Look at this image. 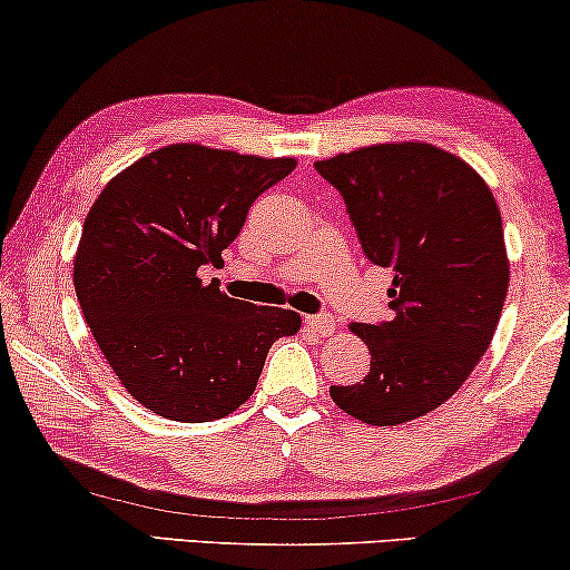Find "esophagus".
Here are the masks:
<instances>
[{
  "label": "esophagus",
  "mask_w": 570,
  "mask_h": 570,
  "mask_svg": "<svg viewBox=\"0 0 570 570\" xmlns=\"http://www.w3.org/2000/svg\"><path fill=\"white\" fill-rule=\"evenodd\" d=\"M303 324H306V330H312L322 337H327V335H332V332H335V316H330V314L306 316V322H303Z\"/></svg>",
  "instance_id": "esophagus-1"
}]
</instances>
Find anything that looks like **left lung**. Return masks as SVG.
<instances>
[{"label":"left lung","mask_w":570,"mask_h":570,"mask_svg":"<svg viewBox=\"0 0 570 570\" xmlns=\"http://www.w3.org/2000/svg\"><path fill=\"white\" fill-rule=\"evenodd\" d=\"M348 206L361 248L393 269V320L353 322L372 353L356 384H332L348 416L397 426L440 409L490 348L508 293V254L492 190L432 144L364 146L316 161Z\"/></svg>","instance_id":"1"}]
</instances>
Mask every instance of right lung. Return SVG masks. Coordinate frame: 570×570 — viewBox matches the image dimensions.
<instances>
[{
  "mask_svg": "<svg viewBox=\"0 0 570 570\" xmlns=\"http://www.w3.org/2000/svg\"><path fill=\"white\" fill-rule=\"evenodd\" d=\"M295 159L173 144L112 177L83 222L72 283L86 324L136 401L173 421L222 419L254 395L291 308L230 298L202 269L222 264L250 204Z\"/></svg>",
  "mask_w": 570,
  "mask_h": 570,
  "instance_id": "add662e5",
  "label": "right lung"
}]
</instances>
